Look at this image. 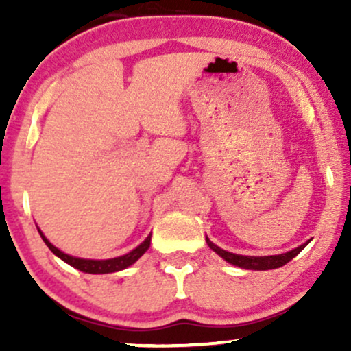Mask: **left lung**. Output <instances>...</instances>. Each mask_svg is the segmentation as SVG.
Returning <instances> with one entry per match:
<instances>
[{
  "mask_svg": "<svg viewBox=\"0 0 351 351\" xmlns=\"http://www.w3.org/2000/svg\"><path fill=\"white\" fill-rule=\"evenodd\" d=\"M206 243L209 247L213 249L216 254H219L224 261H228L229 264H234L237 267L243 269H251V271H269V269H277L285 265L287 263H291L293 257L299 254L302 249L305 247V244L299 245L297 249H292V251L285 252V254H279V256H264V257H254V256H239V254H232L228 251H223L217 245H215L211 241L206 237Z\"/></svg>",
  "mask_w": 351,
  "mask_h": 351,
  "instance_id": "left-lung-1",
  "label": "left lung"
}]
</instances>
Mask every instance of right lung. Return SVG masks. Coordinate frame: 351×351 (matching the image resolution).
<instances>
[{
    "label": "right lung",
    "instance_id": "1",
    "mask_svg": "<svg viewBox=\"0 0 351 351\" xmlns=\"http://www.w3.org/2000/svg\"><path fill=\"white\" fill-rule=\"evenodd\" d=\"M39 234H41L43 241L46 243L47 247H49L51 251L56 254V256L60 257L64 263H67L69 265H72V267L79 269V271L87 272V274H108V272L122 271V269L136 263V261H138L140 257L147 252V249L150 247V241H152V234H150L142 244L138 245V247H135L134 251L125 254V256L115 257V259H107V261H94V259H80V257H72V256H69V254H64L62 251H59L58 247H54V245H52L49 241L44 237L41 231H39Z\"/></svg>",
    "mask_w": 351,
    "mask_h": 351
}]
</instances>
